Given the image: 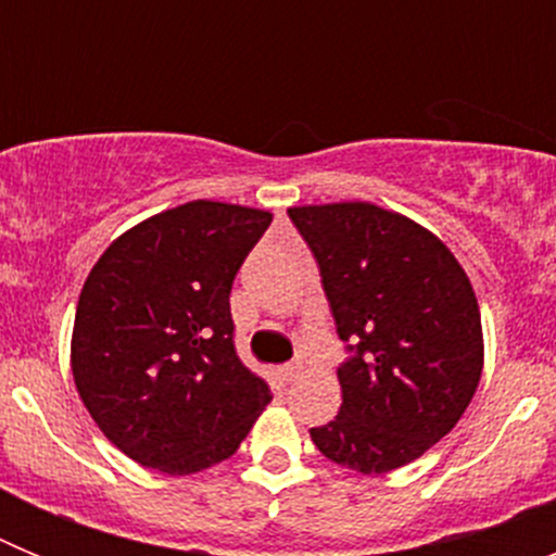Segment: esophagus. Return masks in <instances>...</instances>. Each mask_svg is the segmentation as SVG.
<instances>
[{
	"instance_id": "obj_1",
	"label": "esophagus",
	"mask_w": 556,
	"mask_h": 556,
	"mask_svg": "<svg viewBox=\"0 0 556 556\" xmlns=\"http://www.w3.org/2000/svg\"><path fill=\"white\" fill-rule=\"evenodd\" d=\"M301 372H303L301 362H292V365H283L281 367V378H283V381H294V378L301 376Z\"/></svg>"
}]
</instances>
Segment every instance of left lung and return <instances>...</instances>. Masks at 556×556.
<instances>
[{
  "mask_svg": "<svg viewBox=\"0 0 556 556\" xmlns=\"http://www.w3.org/2000/svg\"><path fill=\"white\" fill-rule=\"evenodd\" d=\"M320 267L348 362L342 406L312 429L323 456L358 470L404 468L468 409L484 365L468 275L424 225L372 203L289 208Z\"/></svg>",
  "mask_w": 556,
  "mask_h": 556,
  "instance_id": "1",
  "label": "left lung"
}]
</instances>
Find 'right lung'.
Instances as JSON below:
<instances>
[{"label":"right lung","instance_id":"obj_1","mask_svg":"<svg viewBox=\"0 0 556 556\" xmlns=\"http://www.w3.org/2000/svg\"><path fill=\"white\" fill-rule=\"evenodd\" d=\"M273 214L191 200L100 255L77 301L72 376L88 415L144 468L228 459L273 401L233 348L230 287Z\"/></svg>","mask_w":556,"mask_h":556}]
</instances>
